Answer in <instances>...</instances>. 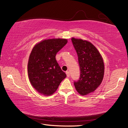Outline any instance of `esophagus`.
I'll return each mask as SVG.
<instances>
[{
    "label": "esophagus",
    "mask_w": 128,
    "mask_h": 128,
    "mask_svg": "<svg viewBox=\"0 0 128 128\" xmlns=\"http://www.w3.org/2000/svg\"><path fill=\"white\" fill-rule=\"evenodd\" d=\"M66 76L68 77H70V73H69V72L68 70H67L66 72Z\"/></svg>",
    "instance_id": "obj_1"
}]
</instances>
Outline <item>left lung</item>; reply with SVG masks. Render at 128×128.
<instances>
[{
  "mask_svg": "<svg viewBox=\"0 0 128 128\" xmlns=\"http://www.w3.org/2000/svg\"><path fill=\"white\" fill-rule=\"evenodd\" d=\"M76 51L80 69V77L74 81L76 90L81 95L92 92L100 85L104 76L103 58L94 45L81 39H71Z\"/></svg>",
  "mask_w": 128,
  "mask_h": 128,
  "instance_id": "8db88e82",
  "label": "left lung"
}]
</instances>
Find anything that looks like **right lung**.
I'll list each match as a JSON object with an SVG mask.
<instances>
[{
    "mask_svg": "<svg viewBox=\"0 0 128 128\" xmlns=\"http://www.w3.org/2000/svg\"><path fill=\"white\" fill-rule=\"evenodd\" d=\"M67 42L66 39H50L36 44L32 50L28 64V76L32 85L40 94H54L66 77L55 56Z\"/></svg>",
    "mask_w": 128,
    "mask_h": 128,
    "instance_id": "add662e5",
    "label": "right lung"
}]
</instances>
